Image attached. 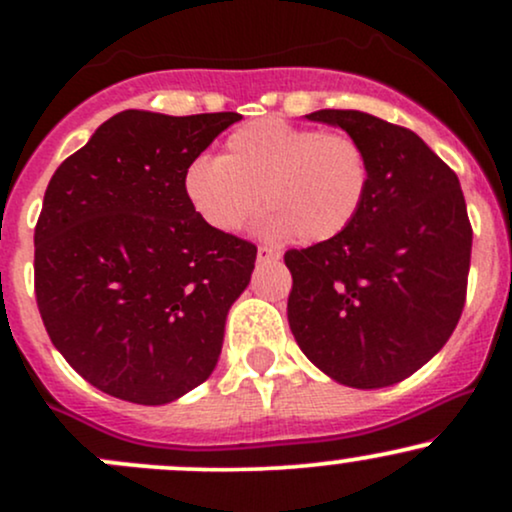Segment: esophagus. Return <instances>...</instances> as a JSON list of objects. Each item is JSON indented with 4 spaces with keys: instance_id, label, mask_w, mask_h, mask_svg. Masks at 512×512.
I'll return each instance as SVG.
<instances>
[{
    "instance_id": "34e87169",
    "label": "esophagus",
    "mask_w": 512,
    "mask_h": 512,
    "mask_svg": "<svg viewBox=\"0 0 512 512\" xmlns=\"http://www.w3.org/2000/svg\"><path fill=\"white\" fill-rule=\"evenodd\" d=\"M279 257V250L267 248V245H260V248H257V262H276Z\"/></svg>"
}]
</instances>
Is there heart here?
I'll list each match as a JSON object with an SVG mask.
<instances>
[{"label":"heart","mask_w":512,"mask_h":512,"mask_svg":"<svg viewBox=\"0 0 512 512\" xmlns=\"http://www.w3.org/2000/svg\"><path fill=\"white\" fill-rule=\"evenodd\" d=\"M373 182L370 158L344 132L262 117L228 134L223 156H197L182 173L195 214L219 233H236L260 209L267 238L327 243L354 226Z\"/></svg>","instance_id":"heart-1"}]
</instances>
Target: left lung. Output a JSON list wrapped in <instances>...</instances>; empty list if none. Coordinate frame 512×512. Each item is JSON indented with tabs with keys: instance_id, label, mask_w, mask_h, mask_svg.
Wrapping results in <instances>:
<instances>
[{
	"instance_id": "obj_1",
	"label": "left lung",
	"mask_w": 512,
	"mask_h": 512,
	"mask_svg": "<svg viewBox=\"0 0 512 512\" xmlns=\"http://www.w3.org/2000/svg\"><path fill=\"white\" fill-rule=\"evenodd\" d=\"M370 158L373 182L349 231L289 250V325L337 383L375 390L443 349L467 298L472 226L457 175L407 127L361 110H317Z\"/></svg>"
}]
</instances>
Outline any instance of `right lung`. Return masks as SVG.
I'll list each match as a JSON object with an SVG mask.
<instances>
[{
    "instance_id": "add662e5",
    "label": "right lung",
    "mask_w": 512,
    "mask_h": 512,
    "mask_svg": "<svg viewBox=\"0 0 512 512\" xmlns=\"http://www.w3.org/2000/svg\"><path fill=\"white\" fill-rule=\"evenodd\" d=\"M238 120L125 110L52 175L35 298L55 349L105 395L156 407L216 368L257 248L199 219L182 173Z\"/></svg>"
}]
</instances>
